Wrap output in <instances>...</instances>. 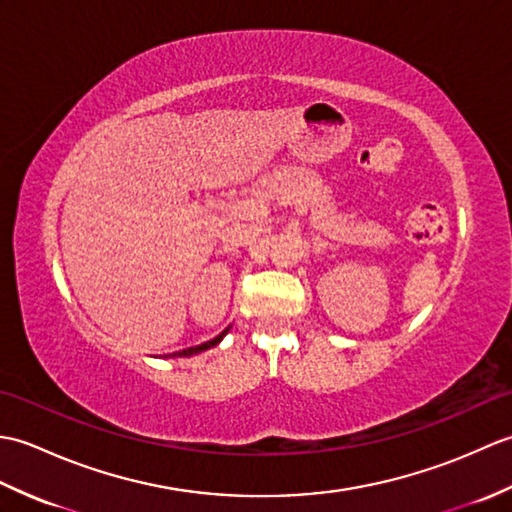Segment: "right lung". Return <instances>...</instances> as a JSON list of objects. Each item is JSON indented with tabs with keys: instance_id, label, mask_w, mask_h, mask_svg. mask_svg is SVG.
Segmentation results:
<instances>
[{
	"instance_id": "1",
	"label": "right lung",
	"mask_w": 512,
	"mask_h": 512,
	"mask_svg": "<svg viewBox=\"0 0 512 512\" xmlns=\"http://www.w3.org/2000/svg\"><path fill=\"white\" fill-rule=\"evenodd\" d=\"M226 332H228V328H226L222 334H217L215 339H211V341H206V343H202V345H195V347H187V350L173 352V354H169V356H193V354H200V352H204V350H211L213 345H217V343H220V341L224 339Z\"/></svg>"
}]
</instances>
